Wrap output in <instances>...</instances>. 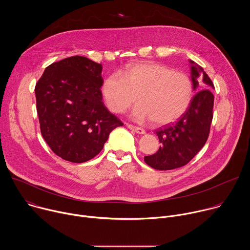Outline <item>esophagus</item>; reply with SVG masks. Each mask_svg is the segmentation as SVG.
I'll return each instance as SVG.
<instances>
[{"label":"esophagus","instance_id":"obj_1","mask_svg":"<svg viewBox=\"0 0 250 250\" xmlns=\"http://www.w3.org/2000/svg\"><path fill=\"white\" fill-rule=\"evenodd\" d=\"M125 125H126V126H127L129 129L133 130V131H134V132H136V133H139V134H144V133H146V130H145L144 128L139 127V126H135V125H130V124H125Z\"/></svg>","mask_w":250,"mask_h":250}]
</instances>
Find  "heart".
I'll return each mask as SVG.
<instances>
[{"mask_svg":"<svg viewBox=\"0 0 250 250\" xmlns=\"http://www.w3.org/2000/svg\"><path fill=\"white\" fill-rule=\"evenodd\" d=\"M102 96L108 108L121 114L135 103L132 112L137 121L151 120L155 125H166L180 118L188 109L193 97L190 77L170 67L153 61L127 64L105 78Z\"/></svg>","mask_w":250,"mask_h":250,"instance_id":"1","label":"heart"}]
</instances>
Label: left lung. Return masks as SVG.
I'll list each match as a JSON object with an SVG mask.
<instances>
[{
    "mask_svg": "<svg viewBox=\"0 0 250 250\" xmlns=\"http://www.w3.org/2000/svg\"><path fill=\"white\" fill-rule=\"evenodd\" d=\"M190 64L193 89H200V80H203L205 89L193 97L189 108L179 120L156 130L161 146L156 153L146 156L145 161L157 170H171L186 165L202 149L208 137L212 120L213 84L201 66L193 60H190Z\"/></svg>",
    "mask_w": 250,
    "mask_h": 250,
    "instance_id": "8db88e82",
    "label": "left lung"
}]
</instances>
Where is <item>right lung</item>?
Wrapping results in <instances>:
<instances>
[{
  "mask_svg": "<svg viewBox=\"0 0 250 250\" xmlns=\"http://www.w3.org/2000/svg\"><path fill=\"white\" fill-rule=\"evenodd\" d=\"M102 69L87 57H68L47 66L35 85L42 134L64 160L94 158L111 131L124 125L102 101Z\"/></svg>",
  "mask_w": 250,
  "mask_h": 250,
  "instance_id": "right-lung-1",
  "label": "right lung"
}]
</instances>
